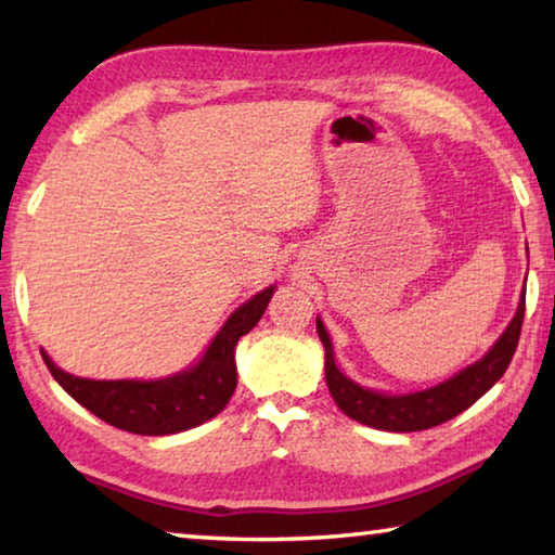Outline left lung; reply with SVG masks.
<instances>
[{"label":"left lung","mask_w":555,"mask_h":555,"mask_svg":"<svg viewBox=\"0 0 555 555\" xmlns=\"http://www.w3.org/2000/svg\"><path fill=\"white\" fill-rule=\"evenodd\" d=\"M526 311V294L519 298V308L512 323L506 325V331L500 335L490 352L482 360L469 364L463 372H457L455 377L446 379L436 387L413 391V393H382L374 389H364L360 384H354L350 377H345L340 367L335 364L333 357V343L327 335L321 318H315L318 337L325 347V382L331 389L333 399L345 416L360 421L364 426L391 430V434H411V430H426L446 424V421L455 418L457 413L473 406V403L490 391L502 374L509 367L512 357L516 352L521 335Z\"/></svg>","instance_id":"obj_1"}]
</instances>
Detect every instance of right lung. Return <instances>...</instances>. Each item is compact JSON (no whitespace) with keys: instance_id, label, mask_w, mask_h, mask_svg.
Returning a JSON list of instances; mask_svg holds the SVG:
<instances>
[{"instance_id":"right-lung-1","label":"right lung","mask_w":555,"mask_h":555,"mask_svg":"<svg viewBox=\"0 0 555 555\" xmlns=\"http://www.w3.org/2000/svg\"><path fill=\"white\" fill-rule=\"evenodd\" d=\"M274 286L242 304L220 327L198 364L166 379H82L55 367L46 352L43 362L53 379L70 397L105 424L139 436H171L210 421L228 406L237 387L234 347L264 315Z\"/></svg>"}]
</instances>
